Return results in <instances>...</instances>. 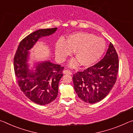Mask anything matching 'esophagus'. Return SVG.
Masks as SVG:
<instances>
[{"instance_id":"obj_1","label":"esophagus","mask_w":133,"mask_h":133,"mask_svg":"<svg viewBox=\"0 0 133 133\" xmlns=\"http://www.w3.org/2000/svg\"><path fill=\"white\" fill-rule=\"evenodd\" d=\"M63 73L64 74H69V75H72V72L71 71L69 70H66V69H65L63 71Z\"/></svg>"}]
</instances>
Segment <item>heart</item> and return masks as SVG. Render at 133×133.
Here are the masks:
<instances>
[{"label": "heart", "mask_w": 133, "mask_h": 133, "mask_svg": "<svg viewBox=\"0 0 133 133\" xmlns=\"http://www.w3.org/2000/svg\"><path fill=\"white\" fill-rule=\"evenodd\" d=\"M104 39L88 32H77L70 35L66 41L60 39L55 45V55L63 61L75 51L76 58L69 65L75 67L81 64L83 66H90L95 64L103 55L105 50Z\"/></svg>", "instance_id": "1"}]
</instances>
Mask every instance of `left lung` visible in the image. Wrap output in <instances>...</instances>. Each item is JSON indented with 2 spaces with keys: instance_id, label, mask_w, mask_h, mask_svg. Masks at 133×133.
Returning <instances> with one entry per match:
<instances>
[{
  "instance_id": "8db88e82",
  "label": "left lung",
  "mask_w": 133,
  "mask_h": 133,
  "mask_svg": "<svg viewBox=\"0 0 133 133\" xmlns=\"http://www.w3.org/2000/svg\"><path fill=\"white\" fill-rule=\"evenodd\" d=\"M118 68V54L111 42L105 55L99 62L73 75L74 87L78 96L90 104L104 99L116 83Z\"/></svg>"
}]
</instances>
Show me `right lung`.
<instances>
[{
	"mask_svg": "<svg viewBox=\"0 0 133 133\" xmlns=\"http://www.w3.org/2000/svg\"><path fill=\"white\" fill-rule=\"evenodd\" d=\"M57 28L39 29L26 36L19 43L14 59L15 74L22 91L28 98L39 105H46L56 99L58 84L64 67L46 61L39 64L35 72L27 64L29 51L42 36L54 34Z\"/></svg>",
	"mask_w": 133,
	"mask_h": 133,
	"instance_id": "add662e5",
	"label": "right lung"
}]
</instances>
